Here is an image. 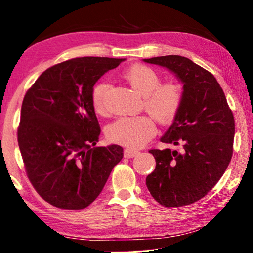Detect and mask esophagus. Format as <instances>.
<instances>
[{
	"mask_svg": "<svg viewBox=\"0 0 253 253\" xmlns=\"http://www.w3.org/2000/svg\"><path fill=\"white\" fill-rule=\"evenodd\" d=\"M138 153H139V151H136V150H133V149H126V150H124V157H126V158H133Z\"/></svg>",
	"mask_w": 253,
	"mask_h": 253,
	"instance_id": "34e87169",
	"label": "esophagus"
}]
</instances>
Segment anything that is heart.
I'll return each instance as SVG.
<instances>
[{"mask_svg": "<svg viewBox=\"0 0 253 253\" xmlns=\"http://www.w3.org/2000/svg\"><path fill=\"white\" fill-rule=\"evenodd\" d=\"M123 79L133 90L143 95V106L159 122L169 123L175 118L183 102V87L179 82H161L156 70L144 64L130 66L123 72ZM108 82H97L92 88L91 101L95 112L105 111ZM157 126L152 117H123L111 123L108 138L111 142L127 148H140L156 134Z\"/></svg>", "mask_w": 253, "mask_h": 253, "instance_id": "1", "label": "heart"}]
</instances>
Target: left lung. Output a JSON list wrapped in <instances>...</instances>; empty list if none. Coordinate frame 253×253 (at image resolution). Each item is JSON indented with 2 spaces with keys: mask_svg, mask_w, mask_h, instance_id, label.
Instances as JSON below:
<instances>
[{
  "mask_svg": "<svg viewBox=\"0 0 253 253\" xmlns=\"http://www.w3.org/2000/svg\"><path fill=\"white\" fill-rule=\"evenodd\" d=\"M144 62L171 70L184 84L182 105L161 138V142L181 150H149L156 169L145 184L163 207L191 205L207 196L231 161L233 113L213 74L188 57L166 55Z\"/></svg>",
  "mask_w": 253,
  "mask_h": 253,
  "instance_id": "8db88e82",
  "label": "left lung"
}]
</instances>
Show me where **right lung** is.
I'll list each match as a JSON object with an SVG mask.
<instances>
[{
    "instance_id": "1",
    "label": "right lung",
    "mask_w": 253,
    "mask_h": 253,
    "mask_svg": "<svg viewBox=\"0 0 253 253\" xmlns=\"http://www.w3.org/2000/svg\"><path fill=\"white\" fill-rule=\"evenodd\" d=\"M122 61L84 56L61 62L25 93L17 142L30 182L52 206H90L123 158L120 145L95 147L101 129L91 101L95 82Z\"/></svg>"
}]
</instances>
